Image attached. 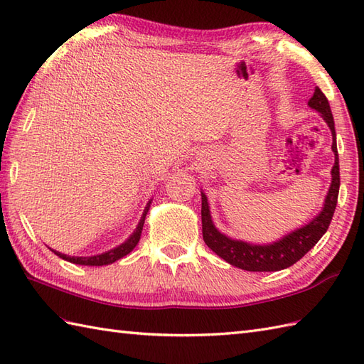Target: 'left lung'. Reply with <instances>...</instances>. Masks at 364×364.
<instances>
[{
    "mask_svg": "<svg viewBox=\"0 0 364 364\" xmlns=\"http://www.w3.org/2000/svg\"><path fill=\"white\" fill-rule=\"evenodd\" d=\"M309 105L315 108L324 117L327 125L331 127L333 136L332 150L335 154V166L332 168V184L326 197L323 210L309 225L285 235L279 242L272 245H250L247 242L232 240L215 230L213 220H210L208 198L205 193H201L203 240L217 256L225 259L228 264L247 269V272H279V269L289 268L293 264H296L299 259H302L315 247L318 240L328 230V225L332 222L338 203V192H340V163H338L335 122L328 100L318 87L315 88L314 96L310 97Z\"/></svg>",
    "mask_w": 364,
    "mask_h": 364,
    "instance_id": "left-lung-1",
    "label": "left lung"
}]
</instances>
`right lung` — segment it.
Here are the masks:
<instances>
[{
  "instance_id": "obj_1",
  "label": "right lung",
  "mask_w": 364,
  "mask_h": 364,
  "mask_svg": "<svg viewBox=\"0 0 364 364\" xmlns=\"http://www.w3.org/2000/svg\"><path fill=\"white\" fill-rule=\"evenodd\" d=\"M150 208V203L147 205V208L144 209V214L141 217V222L136 228V231H134L132 234V237L129 240H125L122 245H119V247L114 248V250H109L107 252H104V255H97V256H91V257H74V256H66V255H62V252L58 251H54V255H57L58 257H62L68 262H73V264H79V265H90V267H100V265H108V264H113V262L119 260L121 257L127 256L129 252L136 247L139 239H141V232H142V226H144V220H146V214L147 210Z\"/></svg>"
}]
</instances>
